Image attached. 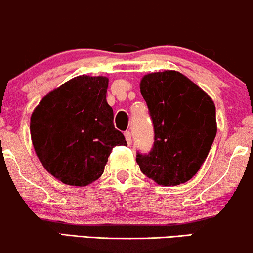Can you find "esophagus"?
Instances as JSON below:
<instances>
[{
  "instance_id": "1",
  "label": "esophagus",
  "mask_w": 253,
  "mask_h": 253,
  "mask_svg": "<svg viewBox=\"0 0 253 253\" xmlns=\"http://www.w3.org/2000/svg\"><path fill=\"white\" fill-rule=\"evenodd\" d=\"M124 137H126L127 144H131V132L126 131L124 132Z\"/></svg>"
}]
</instances>
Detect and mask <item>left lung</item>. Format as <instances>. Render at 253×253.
<instances>
[{"instance_id": "left-lung-1", "label": "left lung", "mask_w": 253, "mask_h": 253, "mask_svg": "<svg viewBox=\"0 0 253 253\" xmlns=\"http://www.w3.org/2000/svg\"><path fill=\"white\" fill-rule=\"evenodd\" d=\"M139 88L154 124L153 150L137 154L141 171L160 186H177L198 173L216 135L212 98L177 71L145 74Z\"/></svg>"}]
</instances>
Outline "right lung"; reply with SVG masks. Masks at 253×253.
I'll list each match as a JSON object with an SVG mask.
<instances>
[{"label": "right lung", "mask_w": 253, "mask_h": 253, "mask_svg": "<svg viewBox=\"0 0 253 253\" xmlns=\"http://www.w3.org/2000/svg\"><path fill=\"white\" fill-rule=\"evenodd\" d=\"M109 78L78 76L47 93L31 116V137L48 173L84 187L104 173L112 148L126 145L106 102Z\"/></svg>", "instance_id": "1"}]
</instances>
